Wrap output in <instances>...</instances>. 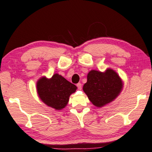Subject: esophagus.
Instances as JSON below:
<instances>
[{"mask_svg":"<svg viewBox=\"0 0 152 152\" xmlns=\"http://www.w3.org/2000/svg\"><path fill=\"white\" fill-rule=\"evenodd\" d=\"M76 86L78 87V90H81L82 89V84H81V83H78L76 84Z\"/></svg>","mask_w":152,"mask_h":152,"instance_id":"34e87169","label":"esophagus"}]
</instances>
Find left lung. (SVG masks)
<instances>
[{
	"mask_svg": "<svg viewBox=\"0 0 152 152\" xmlns=\"http://www.w3.org/2000/svg\"><path fill=\"white\" fill-rule=\"evenodd\" d=\"M123 86L122 79L112 69L107 68L104 72L92 70L88 74L83 90L91 102L101 107L114 101Z\"/></svg>",
	"mask_w": 152,
	"mask_h": 152,
	"instance_id": "8db88e82",
	"label": "left lung"
}]
</instances>
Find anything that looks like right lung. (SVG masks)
<instances>
[{
    "mask_svg": "<svg viewBox=\"0 0 152 152\" xmlns=\"http://www.w3.org/2000/svg\"><path fill=\"white\" fill-rule=\"evenodd\" d=\"M37 89L41 100L48 106L60 110L66 106L70 96L76 92L77 87L58 74L50 78L46 76L37 82Z\"/></svg>",
    "mask_w": 152,
    "mask_h": 152,
    "instance_id": "1",
    "label": "right lung"
}]
</instances>
